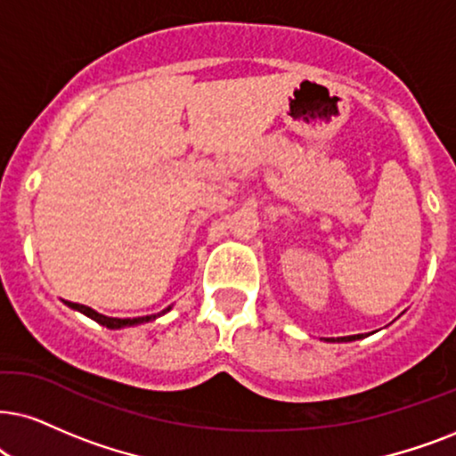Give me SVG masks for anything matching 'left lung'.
<instances>
[{"label":"left lung","mask_w":456,"mask_h":456,"mask_svg":"<svg viewBox=\"0 0 456 456\" xmlns=\"http://www.w3.org/2000/svg\"><path fill=\"white\" fill-rule=\"evenodd\" d=\"M357 338H364V334H354V337H338V338H326L328 343H349L357 341Z\"/></svg>","instance_id":"1"}]
</instances>
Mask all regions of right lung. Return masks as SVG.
Instances as JSON below:
<instances>
[{"mask_svg":"<svg viewBox=\"0 0 456 456\" xmlns=\"http://www.w3.org/2000/svg\"><path fill=\"white\" fill-rule=\"evenodd\" d=\"M67 307H71L75 311H79V314L88 315L90 320L99 322L101 326L109 328V330H119V328H130V326H138V324H145V322H151V320H158L159 315L168 314L172 307H166L164 311H159V314H153V315H142V318H109V315H102L99 311H94L92 307H86V305H79V303H69L65 301Z\"/></svg>","mask_w":456,"mask_h":456,"instance_id":"1","label":"right lung"}]
</instances>
